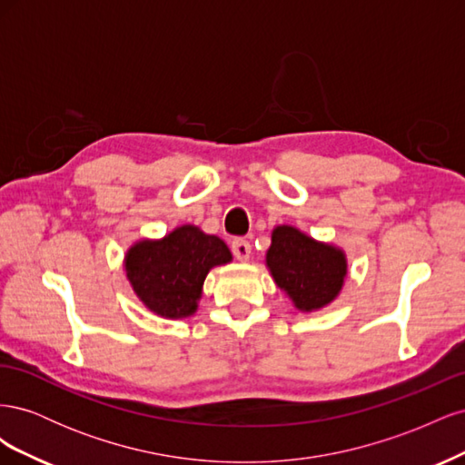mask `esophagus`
<instances>
[{
    "mask_svg": "<svg viewBox=\"0 0 465 465\" xmlns=\"http://www.w3.org/2000/svg\"><path fill=\"white\" fill-rule=\"evenodd\" d=\"M232 254L238 262H248L250 260V254H252V244L248 241H244V238H234L232 244Z\"/></svg>",
    "mask_w": 465,
    "mask_h": 465,
    "instance_id": "esophagus-1",
    "label": "esophagus"
}]
</instances>
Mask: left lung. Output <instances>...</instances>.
<instances>
[{
    "mask_svg": "<svg viewBox=\"0 0 465 465\" xmlns=\"http://www.w3.org/2000/svg\"><path fill=\"white\" fill-rule=\"evenodd\" d=\"M265 265L275 285L301 312H316L333 302L347 277L341 248L320 242L291 224L273 229Z\"/></svg>",
    "mask_w": 465,
    "mask_h": 465,
    "instance_id": "8db88e82",
    "label": "left lung"
}]
</instances>
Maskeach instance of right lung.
Segmentation results:
<instances>
[{"instance_id": "1", "label": "right lung", "mask_w": 465, "mask_h": 465, "mask_svg": "<svg viewBox=\"0 0 465 465\" xmlns=\"http://www.w3.org/2000/svg\"><path fill=\"white\" fill-rule=\"evenodd\" d=\"M232 262L219 236L195 224H182L159 241H137L124 258L137 299L153 314L168 320L188 318L198 311L207 273Z\"/></svg>"}]
</instances>
